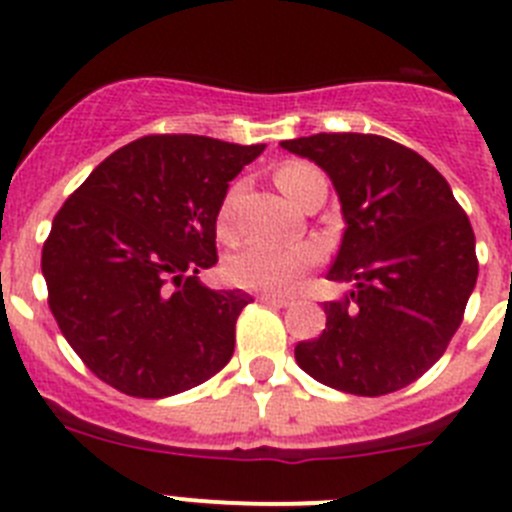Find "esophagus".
I'll list each match as a JSON object with an SVG mask.
<instances>
[{
	"mask_svg": "<svg viewBox=\"0 0 512 512\" xmlns=\"http://www.w3.org/2000/svg\"><path fill=\"white\" fill-rule=\"evenodd\" d=\"M259 302H264V305H274V307H287L289 305V297H282V295H259L256 297Z\"/></svg>",
	"mask_w": 512,
	"mask_h": 512,
	"instance_id": "obj_1",
	"label": "esophagus"
}]
</instances>
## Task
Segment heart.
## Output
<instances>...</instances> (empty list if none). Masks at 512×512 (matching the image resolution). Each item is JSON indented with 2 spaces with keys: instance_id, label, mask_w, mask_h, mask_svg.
Returning a JSON list of instances; mask_svg holds the SVG:
<instances>
[{
  "instance_id": "1",
  "label": "heart",
  "mask_w": 512,
  "mask_h": 512,
  "mask_svg": "<svg viewBox=\"0 0 512 512\" xmlns=\"http://www.w3.org/2000/svg\"><path fill=\"white\" fill-rule=\"evenodd\" d=\"M320 171L305 161H287L277 169L274 179L289 202H297L310 182H315ZM230 205L233 197H228L220 210V233H230ZM320 251L312 243H243L228 261V277L238 287L256 289V292H287L297 284V279L318 264Z\"/></svg>"
}]
</instances>
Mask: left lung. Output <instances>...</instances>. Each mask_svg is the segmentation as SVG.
Instances as JSON below:
<instances>
[{"label": "left lung", "instance_id": "left-lung-1", "mask_svg": "<svg viewBox=\"0 0 512 512\" xmlns=\"http://www.w3.org/2000/svg\"><path fill=\"white\" fill-rule=\"evenodd\" d=\"M310 158L341 200L330 282L354 289L325 305V330L295 346L312 379L348 395L402 390L443 356L477 284L474 230L449 182L423 156L364 133L282 140Z\"/></svg>", "mask_w": 512, "mask_h": 512}]
</instances>
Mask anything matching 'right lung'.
<instances>
[{
  "instance_id": "right-lung-1",
  "label": "right lung",
  "mask_w": 512,
  "mask_h": 512,
  "mask_svg": "<svg viewBox=\"0 0 512 512\" xmlns=\"http://www.w3.org/2000/svg\"><path fill=\"white\" fill-rule=\"evenodd\" d=\"M205 135H146L107 156L53 217L48 305L79 359L130 397H171L233 356L251 295L210 289L228 182L261 156Z\"/></svg>"
}]
</instances>
